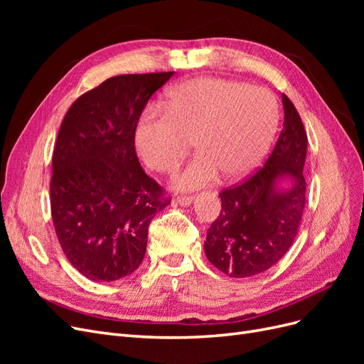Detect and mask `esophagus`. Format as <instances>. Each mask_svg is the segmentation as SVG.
Instances as JSON below:
<instances>
[{
	"mask_svg": "<svg viewBox=\"0 0 364 364\" xmlns=\"http://www.w3.org/2000/svg\"><path fill=\"white\" fill-rule=\"evenodd\" d=\"M176 202L182 206H190L193 202V196H178L176 197Z\"/></svg>",
	"mask_w": 364,
	"mask_h": 364,
	"instance_id": "esophagus-1",
	"label": "esophagus"
}]
</instances>
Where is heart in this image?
<instances>
[{
  "instance_id": "1",
  "label": "heart",
  "mask_w": 364,
  "mask_h": 364,
  "mask_svg": "<svg viewBox=\"0 0 364 364\" xmlns=\"http://www.w3.org/2000/svg\"><path fill=\"white\" fill-rule=\"evenodd\" d=\"M164 109L141 114L135 147L150 170L170 173L193 141L199 153L174 176L179 190L200 188L222 173L229 179L249 174L266 155L279 121L277 98L267 90L218 77L171 87Z\"/></svg>"
}]
</instances>
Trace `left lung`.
<instances>
[{
    "mask_svg": "<svg viewBox=\"0 0 364 364\" xmlns=\"http://www.w3.org/2000/svg\"><path fill=\"white\" fill-rule=\"evenodd\" d=\"M284 127L269 158L241 183L220 193L222 211L208 229L205 253L230 278L269 270L291 247L305 209L306 132L290 98L282 94ZM290 177L281 192L276 183Z\"/></svg>",
    "mask_w": 364,
    "mask_h": 364,
    "instance_id": "8db88e82",
    "label": "left lung"
}]
</instances>
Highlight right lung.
Segmentation results:
<instances>
[{
	"label": "right lung",
	"mask_w": 364,
	"mask_h": 364,
	"mask_svg": "<svg viewBox=\"0 0 364 364\" xmlns=\"http://www.w3.org/2000/svg\"><path fill=\"white\" fill-rule=\"evenodd\" d=\"M173 74L111 77L77 98L60 124L51 217L65 257L92 281L135 272L150 222L171 200L141 167L135 127L149 98Z\"/></svg>",
	"instance_id": "1"
}]
</instances>
